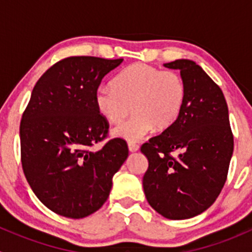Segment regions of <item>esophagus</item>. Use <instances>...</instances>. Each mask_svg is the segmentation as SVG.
<instances>
[{
    "mask_svg": "<svg viewBox=\"0 0 252 252\" xmlns=\"http://www.w3.org/2000/svg\"><path fill=\"white\" fill-rule=\"evenodd\" d=\"M128 147L130 152H135L139 150V145L135 144V142H128Z\"/></svg>",
    "mask_w": 252,
    "mask_h": 252,
    "instance_id": "obj_1",
    "label": "esophagus"
}]
</instances>
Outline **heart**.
Returning a JSON list of instances; mask_svg holds the SVG:
<instances>
[{
	"label": "heart",
	"instance_id": "1",
	"mask_svg": "<svg viewBox=\"0 0 252 252\" xmlns=\"http://www.w3.org/2000/svg\"><path fill=\"white\" fill-rule=\"evenodd\" d=\"M187 100V84L179 73L162 70L146 63H134L122 70L113 86L96 91L98 112L110 123L118 124L133 110L114 134L129 141L144 138L152 129H166L178 119Z\"/></svg>",
	"mask_w": 252,
	"mask_h": 252
}]
</instances>
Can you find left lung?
<instances>
[{
  "mask_svg": "<svg viewBox=\"0 0 252 252\" xmlns=\"http://www.w3.org/2000/svg\"><path fill=\"white\" fill-rule=\"evenodd\" d=\"M164 67L179 69L187 100L177 121L142 144L149 159L142 178L145 196L169 220H187L207 210L227 180L234 138L228 106L220 86L189 60ZM180 151L174 158L171 152Z\"/></svg>",
  "mask_w": 252,
  "mask_h": 252,
  "instance_id": "obj_1",
  "label": "left lung"
}]
</instances>
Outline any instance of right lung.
I'll return each mask as SVG.
<instances>
[{"instance_id":"obj_1","label":"right lung","mask_w":252,"mask_h":252,"mask_svg":"<svg viewBox=\"0 0 252 252\" xmlns=\"http://www.w3.org/2000/svg\"><path fill=\"white\" fill-rule=\"evenodd\" d=\"M123 58L72 56L50 67L32 89L20 121L23 172L37 199L55 213L84 218L107 200L112 178L128 157V145L108 136L95 95Z\"/></svg>"}]
</instances>
